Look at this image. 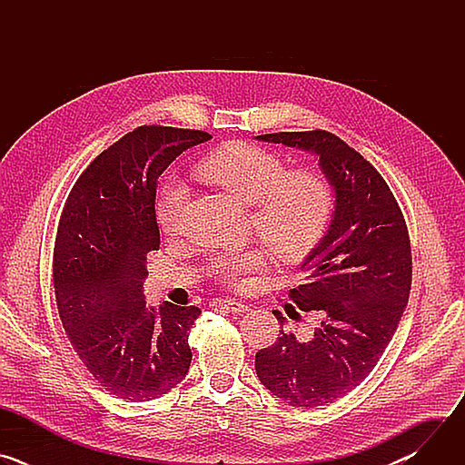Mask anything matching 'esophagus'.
Instances as JSON below:
<instances>
[{
    "label": "esophagus",
    "instance_id": "obj_1",
    "mask_svg": "<svg viewBox=\"0 0 465 465\" xmlns=\"http://www.w3.org/2000/svg\"><path fill=\"white\" fill-rule=\"evenodd\" d=\"M212 307L230 311V312H235V314H241V312L248 311V305H244L242 302H237V300H230V298H217V300L212 302Z\"/></svg>",
    "mask_w": 465,
    "mask_h": 465
}]
</instances>
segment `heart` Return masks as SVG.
Returning a JSON list of instances; mask_svg holds the SVG:
<instances>
[{"mask_svg":"<svg viewBox=\"0 0 465 465\" xmlns=\"http://www.w3.org/2000/svg\"><path fill=\"white\" fill-rule=\"evenodd\" d=\"M196 176L223 187L244 206L257 237L278 259L298 261L320 241L333 206V196L322 174L309 169L287 173L282 156L252 143L226 145L196 165ZM189 187L171 176L156 203V219L163 233L176 235L183 226ZM262 261L259 252L221 257L213 272L233 283Z\"/></svg>","mask_w":465,"mask_h":465,"instance_id":"heart-1","label":"heart"}]
</instances>
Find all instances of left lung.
I'll use <instances>...</instances> for the list:
<instances>
[{"label": "left lung", "instance_id": "8db88e82", "mask_svg": "<svg viewBox=\"0 0 465 465\" xmlns=\"http://www.w3.org/2000/svg\"><path fill=\"white\" fill-rule=\"evenodd\" d=\"M257 140L316 154L335 193L333 219L302 262L305 283L291 291L318 325L307 341L282 329L271 348L255 353L267 390L292 407L314 409L359 386L391 341L412 283L409 230L384 178L331 132H276ZM274 316L285 325L282 312Z\"/></svg>", "mask_w": 465, "mask_h": 465}]
</instances>
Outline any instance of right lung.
I'll list each match as a JSON object with an SVG mask.
<instances>
[{"mask_svg": "<svg viewBox=\"0 0 465 465\" xmlns=\"http://www.w3.org/2000/svg\"><path fill=\"white\" fill-rule=\"evenodd\" d=\"M208 132L138 126L103 151L65 201L53 253L56 307L68 339L95 381L126 401L173 390L191 364L194 305L143 294L147 253L160 248L158 176Z\"/></svg>", "mask_w": 465, "mask_h": 465, "instance_id": "obj_1", "label": "right lung"}]
</instances>
